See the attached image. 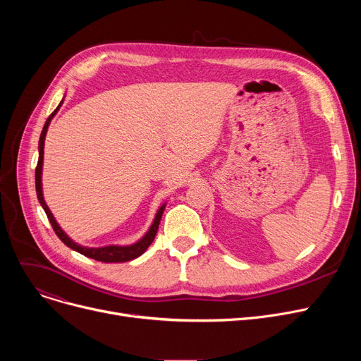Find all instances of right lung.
<instances>
[{
	"label": "right lung",
	"mask_w": 361,
	"mask_h": 361,
	"mask_svg": "<svg viewBox=\"0 0 361 361\" xmlns=\"http://www.w3.org/2000/svg\"><path fill=\"white\" fill-rule=\"evenodd\" d=\"M64 102V98L63 101L60 102V105L55 108V111L51 114V116L48 117V120L45 121V126L42 128V133H41V137H39V159H37V165H36V171H35V185H36V195H37V200H39L41 206L44 207V211L52 225V228L55 231V234L59 235V238L67 245V247L79 252L80 255L86 256V257H90V259H94V260H99V262H105V263H120V262H128V260H133L139 257L140 255H143L146 252V249L149 247V245L152 244V241H154L155 235H157V231H158V226H159V222H161V218H162V214H164V209H165V204L164 203L157 215H155V219L154 222H152L150 228L147 230V233L136 243L133 244H128V245H117V244H111V245H104V247H86V245H80L75 243L74 240H71L66 233L64 230L61 228V226L59 225V222L55 221L52 212L49 211L48 204L45 203V199H44V192H42V166H44V146H45V136H47V131H48V127H49V123L51 120L55 117V114L59 112V109L61 108Z\"/></svg>",
	"instance_id": "obj_1"
}]
</instances>
